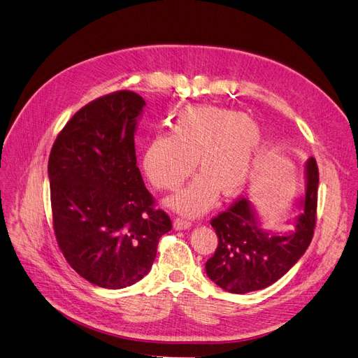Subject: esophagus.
Listing matches in <instances>:
<instances>
[{"label": "esophagus", "instance_id": "34e87169", "mask_svg": "<svg viewBox=\"0 0 358 358\" xmlns=\"http://www.w3.org/2000/svg\"><path fill=\"white\" fill-rule=\"evenodd\" d=\"M192 226V222L186 220V218H174V227L177 230H182V229H189Z\"/></svg>", "mask_w": 358, "mask_h": 358}]
</instances>
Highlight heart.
Listing matches in <instances>:
<instances>
[{"label": "heart", "instance_id": "b5f03b06", "mask_svg": "<svg viewBox=\"0 0 358 358\" xmlns=\"http://www.w3.org/2000/svg\"><path fill=\"white\" fill-rule=\"evenodd\" d=\"M263 136L251 117L234 110L198 106L177 113L171 134H157L148 141L143 168L159 190L174 192L196 168V178L168 205L180 213L198 215L215 201L217 192L232 196L245 186L255 171Z\"/></svg>", "mask_w": 358, "mask_h": 358}]
</instances>
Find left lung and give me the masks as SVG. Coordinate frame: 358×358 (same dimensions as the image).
I'll return each instance as SVG.
<instances>
[{"label":"left lung","mask_w":358,"mask_h":358,"mask_svg":"<svg viewBox=\"0 0 358 358\" xmlns=\"http://www.w3.org/2000/svg\"><path fill=\"white\" fill-rule=\"evenodd\" d=\"M318 202V166L306 162V193L302 213L290 234L264 232L250 202L239 196L226 211L211 218L218 244L205 263L206 275L223 290L235 294L262 290L290 271L314 236Z\"/></svg>","instance_id":"left-lung-1"}]
</instances>
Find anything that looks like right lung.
<instances>
[{"instance_id":"1","label":"right lung","mask_w":358,"mask_h":358,"mask_svg":"<svg viewBox=\"0 0 358 358\" xmlns=\"http://www.w3.org/2000/svg\"><path fill=\"white\" fill-rule=\"evenodd\" d=\"M144 106L131 90L94 99L68 120L49 156L57 247L80 276L110 290L148 273L172 227L136 166L134 132Z\"/></svg>"}]
</instances>
